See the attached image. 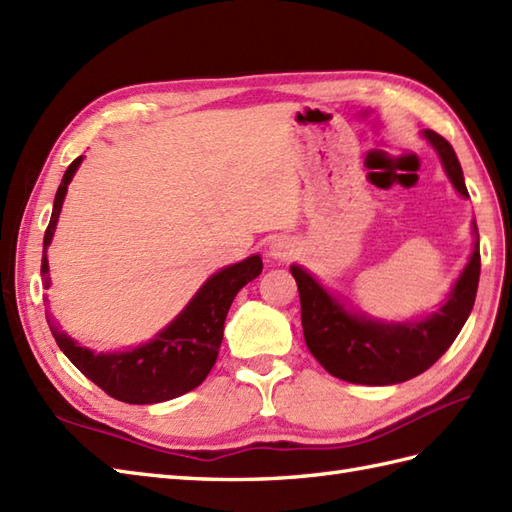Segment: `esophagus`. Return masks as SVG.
Here are the masks:
<instances>
[{
	"label": "esophagus",
	"mask_w": 512,
	"mask_h": 512,
	"mask_svg": "<svg viewBox=\"0 0 512 512\" xmlns=\"http://www.w3.org/2000/svg\"><path fill=\"white\" fill-rule=\"evenodd\" d=\"M269 252L276 260H289L295 254V245L289 239H276L271 243Z\"/></svg>",
	"instance_id": "1"
}]
</instances>
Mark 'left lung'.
Wrapping results in <instances>:
<instances>
[{
	"label": "left lung",
	"instance_id": "left-lung-1",
	"mask_svg": "<svg viewBox=\"0 0 512 512\" xmlns=\"http://www.w3.org/2000/svg\"><path fill=\"white\" fill-rule=\"evenodd\" d=\"M439 152L443 167L460 195L469 197L463 169L452 145L441 134L423 132ZM297 282L299 304H302V328L310 354L330 376L352 384H397L419 376L439 360L458 332L476 302L480 280V243L463 276L458 278L447 304L426 321L419 323H376L363 317L347 315L339 302L321 289L304 269L291 267Z\"/></svg>",
	"mask_w": 512,
	"mask_h": 512
}]
</instances>
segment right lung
Masks as SVG:
<instances>
[{
    "label": "right lung",
    "instance_id": "1",
    "mask_svg": "<svg viewBox=\"0 0 512 512\" xmlns=\"http://www.w3.org/2000/svg\"><path fill=\"white\" fill-rule=\"evenodd\" d=\"M82 156L71 162L56 191L54 210L43 239L41 276L45 289L49 286L47 245L52 241L56 221L73 173L80 167ZM263 271L260 256H249L243 263L215 273L191 299L178 319L162 330L152 343L123 354H93L58 330L54 317L45 313L58 347L86 378L99 389L126 404H158L193 391L213 369L223 341V323L232 299L247 282Z\"/></svg>",
    "mask_w": 512,
    "mask_h": 512
}]
</instances>
